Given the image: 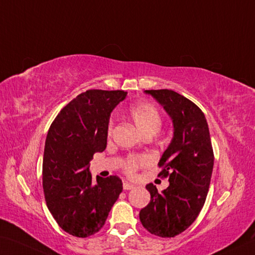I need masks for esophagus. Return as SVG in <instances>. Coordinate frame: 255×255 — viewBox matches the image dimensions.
I'll use <instances>...</instances> for the list:
<instances>
[{"label": "esophagus", "instance_id": "obj_1", "mask_svg": "<svg viewBox=\"0 0 255 255\" xmlns=\"http://www.w3.org/2000/svg\"><path fill=\"white\" fill-rule=\"evenodd\" d=\"M133 188H134V185L130 184V182L125 181L124 184H123V189H124V190H131V189H133Z\"/></svg>", "mask_w": 255, "mask_h": 255}]
</instances>
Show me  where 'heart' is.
I'll return each mask as SVG.
<instances>
[{
  "label": "heart",
  "instance_id": "obj_1",
  "mask_svg": "<svg viewBox=\"0 0 255 255\" xmlns=\"http://www.w3.org/2000/svg\"><path fill=\"white\" fill-rule=\"evenodd\" d=\"M128 116H130L133 124L135 125L142 136H153L159 132L162 125L161 113L154 105L146 102L133 105L128 110ZM146 160L144 158L132 157L125 163V171L130 176H133L137 167L144 164Z\"/></svg>",
  "mask_w": 255,
  "mask_h": 255
}]
</instances>
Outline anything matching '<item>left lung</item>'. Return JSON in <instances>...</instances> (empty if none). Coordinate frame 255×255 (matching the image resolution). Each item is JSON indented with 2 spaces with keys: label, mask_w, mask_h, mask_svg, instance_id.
I'll use <instances>...</instances> for the list:
<instances>
[{
  "label": "left lung",
  "mask_w": 255,
  "mask_h": 255,
  "mask_svg": "<svg viewBox=\"0 0 255 255\" xmlns=\"http://www.w3.org/2000/svg\"><path fill=\"white\" fill-rule=\"evenodd\" d=\"M170 116L173 136L161 155L159 176L168 177L167 189L158 193L148 184L150 203L140 211L146 231L173 238L193 224L206 200L214 167V153L206 118L199 107L170 89L144 91Z\"/></svg>",
  "instance_id": "obj_1"
}]
</instances>
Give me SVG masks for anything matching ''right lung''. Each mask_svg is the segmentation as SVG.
I'll return each instance as SVG.
<instances>
[{
  "label": "right lung",
  "mask_w": 255,
  "mask_h": 255,
  "mask_svg": "<svg viewBox=\"0 0 255 255\" xmlns=\"http://www.w3.org/2000/svg\"><path fill=\"white\" fill-rule=\"evenodd\" d=\"M124 91L89 89L68 103L49 128L42 185L48 209L62 230L77 238L97 233L122 193L118 176L96 177L89 162L107 144L110 116Z\"/></svg>",
  "instance_id": "1"
}]
</instances>
